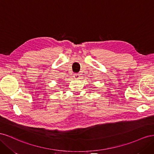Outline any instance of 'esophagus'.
I'll list each match as a JSON object with an SVG mask.
<instances>
[{"label": "esophagus", "instance_id": "obj_1", "mask_svg": "<svg viewBox=\"0 0 154 154\" xmlns=\"http://www.w3.org/2000/svg\"><path fill=\"white\" fill-rule=\"evenodd\" d=\"M73 77L74 79H76V80H78V79L80 78V74H74Z\"/></svg>", "mask_w": 154, "mask_h": 154}]
</instances>
